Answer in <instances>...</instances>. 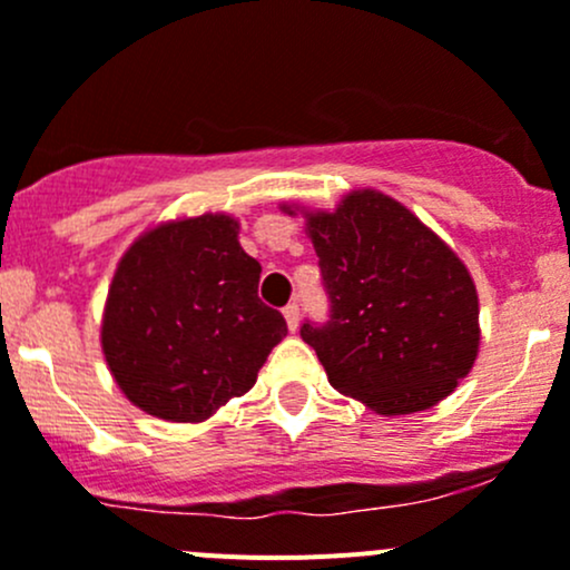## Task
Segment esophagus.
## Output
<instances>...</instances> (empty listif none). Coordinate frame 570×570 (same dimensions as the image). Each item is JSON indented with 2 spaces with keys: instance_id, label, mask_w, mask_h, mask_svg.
I'll use <instances>...</instances> for the list:
<instances>
[{
  "instance_id": "esophagus-1",
  "label": "esophagus",
  "mask_w": 570,
  "mask_h": 570,
  "mask_svg": "<svg viewBox=\"0 0 570 570\" xmlns=\"http://www.w3.org/2000/svg\"><path fill=\"white\" fill-rule=\"evenodd\" d=\"M284 316H286V325H289V331H297V325H301V305L289 303L284 308Z\"/></svg>"
}]
</instances>
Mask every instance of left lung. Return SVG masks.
<instances>
[{
  "mask_svg": "<svg viewBox=\"0 0 570 570\" xmlns=\"http://www.w3.org/2000/svg\"><path fill=\"white\" fill-rule=\"evenodd\" d=\"M331 314L305 320L335 391L380 415L445 399L478 355V295L461 259L415 215L376 190L308 215Z\"/></svg>",
  "mask_w": 570,
  "mask_h": 570,
  "instance_id": "left-lung-1",
  "label": "left lung"
}]
</instances>
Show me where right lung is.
Listing matches in <instances>:
<instances>
[{"mask_svg":"<svg viewBox=\"0 0 570 570\" xmlns=\"http://www.w3.org/2000/svg\"><path fill=\"white\" fill-rule=\"evenodd\" d=\"M262 265L237 243V220L199 215L136 239L114 273L104 355L114 380L155 417L196 423L254 387L286 335L259 301Z\"/></svg>","mask_w":570,"mask_h":570,"instance_id":"obj_1","label":"right lung"}]
</instances>
